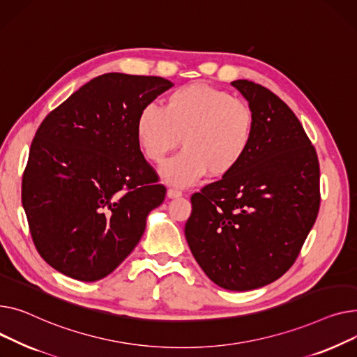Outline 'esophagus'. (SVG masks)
Returning <instances> with one entry per match:
<instances>
[{
  "mask_svg": "<svg viewBox=\"0 0 357 357\" xmlns=\"http://www.w3.org/2000/svg\"><path fill=\"white\" fill-rule=\"evenodd\" d=\"M167 196H169L170 199H178V197H181V196H183V193H181L180 190H177V188L170 187L169 190H167Z\"/></svg>",
  "mask_w": 357,
  "mask_h": 357,
  "instance_id": "34e87169",
  "label": "esophagus"
}]
</instances>
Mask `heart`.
I'll use <instances>...</instances> for the list:
<instances>
[{"mask_svg":"<svg viewBox=\"0 0 357 357\" xmlns=\"http://www.w3.org/2000/svg\"><path fill=\"white\" fill-rule=\"evenodd\" d=\"M257 115L250 105L223 89L202 83L181 86L149 103L135 121L144 157L160 164L180 144L183 151L161 167L167 183L187 187L206 173L225 177L242 164L252 146Z\"/></svg>","mask_w":357,"mask_h":357,"instance_id":"obj_1","label":"heart"}]
</instances>
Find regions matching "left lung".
<instances>
[{
    "mask_svg": "<svg viewBox=\"0 0 357 357\" xmlns=\"http://www.w3.org/2000/svg\"><path fill=\"white\" fill-rule=\"evenodd\" d=\"M235 86L257 115L235 172L192 195L184 234L204 274L229 291L274 282L296 262L320 207L314 145L288 105L250 80Z\"/></svg>",
    "mask_w": 357,
    "mask_h": 357,
    "instance_id": "obj_1",
    "label": "left lung"
}]
</instances>
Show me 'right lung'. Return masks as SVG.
<instances>
[{
	"label": "right lung",
	"instance_id": "obj_1",
	"mask_svg": "<svg viewBox=\"0 0 357 357\" xmlns=\"http://www.w3.org/2000/svg\"><path fill=\"white\" fill-rule=\"evenodd\" d=\"M173 83L158 76L100 75L40 123L21 183L37 252L73 280L109 275L139 242L165 197L139 150L135 121Z\"/></svg>",
	"mask_w": 357,
	"mask_h": 357
}]
</instances>
